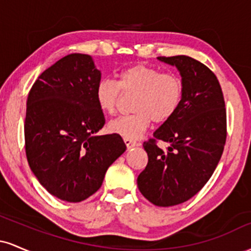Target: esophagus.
Instances as JSON below:
<instances>
[{"label":"esophagus","mask_w":251,"mask_h":251,"mask_svg":"<svg viewBox=\"0 0 251 251\" xmlns=\"http://www.w3.org/2000/svg\"><path fill=\"white\" fill-rule=\"evenodd\" d=\"M124 143L126 144V148L127 149H132V148H134V146L138 145L137 142H134V140H132V139H128V138H124Z\"/></svg>","instance_id":"esophagus-1"}]
</instances>
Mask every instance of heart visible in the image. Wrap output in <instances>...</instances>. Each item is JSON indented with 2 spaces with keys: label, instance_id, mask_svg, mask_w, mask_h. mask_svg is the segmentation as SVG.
Segmentation results:
<instances>
[{
  "label": "heart",
  "instance_id": "heart-1",
  "mask_svg": "<svg viewBox=\"0 0 251 251\" xmlns=\"http://www.w3.org/2000/svg\"><path fill=\"white\" fill-rule=\"evenodd\" d=\"M122 93L134 96L129 116L108 124V131L128 139H138L152 120L163 124L171 119L183 99V81L175 73H162L150 66L138 65L124 70L118 81L103 79L97 85L96 100L103 113H116Z\"/></svg>",
  "mask_w": 251,
  "mask_h": 251
}]
</instances>
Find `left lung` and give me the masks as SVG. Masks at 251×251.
Here are the masks:
<instances>
[{
  "label": "left lung",
  "instance_id": "8db88e82",
  "mask_svg": "<svg viewBox=\"0 0 251 251\" xmlns=\"http://www.w3.org/2000/svg\"><path fill=\"white\" fill-rule=\"evenodd\" d=\"M176 66L183 81V99L171 119L144 143L149 162L138 176V188L158 206H174L194 197L220 162L226 140V111L217 77L190 56H159ZM157 141L169 144L166 151Z\"/></svg>",
  "mask_w": 251,
  "mask_h": 251
}]
</instances>
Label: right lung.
I'll return each instance as SVG.
<instances>
[{
	"instance_id": "right-lung-1",
	"label": "right lung",
	"mask_w": 251,
	"mask_h": 251,
	"mask_svg": "<svg viewBox=\"0 0 251 251\" xmlns=\"http://www.w3.org/2000/svg\"><path fill=\"white\" fill-rule=\"evenodd\" d=\"M100 80L92 56L74 53L43 72L28 94V164L50 195L71 203L97 192L107 169L126 150L120 135H96L105 125L96 100Z\"/></svg>"
}]
</instances>
